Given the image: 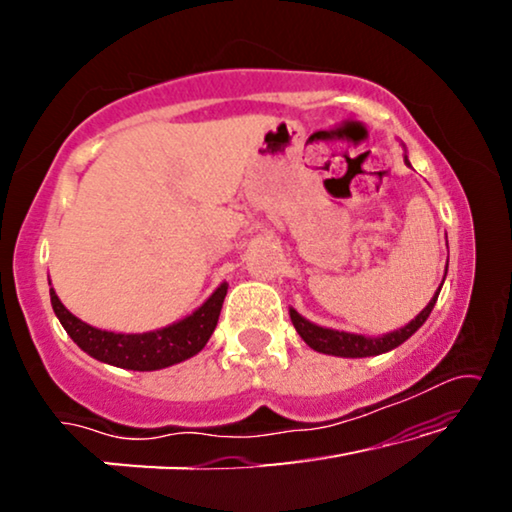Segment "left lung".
I'll use <instances>...</instances> for the list:
<instances>
[{
	"instance_id": "obj_1",
	"label": "left lung",
	"mask_w": 512,
	"mask_h": 512,
	"mask_svg": "<svg viewBox=\"0 0 512 512\" xmlns=\"http://www.w3.org/2000/svg\"><path fill=\"white\" fill-rule=\"evenodd\" d=\"M405 163H408V156H405ZM445 275H447V268H445ZM440 289H443V284L438 286V291L433 293L429 305H426L424 310L410 321V324H405L401 328H396V331L384 333V335H359V333H347V331H335V328L317 326L312 324L310 319H305L303 314H298L293 307H289V314H291L293 328H296L300 338H303L314 352L342 356V359H363V356H377V354L391 352V349L403 345L410 335H415L419 328L424 326V321L429 319L433 305H436L438 300Z\"/></svg>"
}]
</instances>
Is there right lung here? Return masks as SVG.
<instances>
[{
	"instance_id": "obj_1",
	"label": "right lung",
	"mask_w": 512,
	"mask_h": 512,
	"mask_svg": "<svg viewBox=\"0 0 512 512\" xmlns=\"http://www.w3.org/2000/svg\"><path fill=\"white\" fill-rule=\"evenodd\" d=\"M51 284V282H48ZM228 293V284L223 282L198 310L188 314V317L174 321L170 326L156 328V331L146 333H114L102 331L74 317L65 305L60 303L58 293L51 289V305L55 317L60 319L69 338L79 345L83 352L93 359L109 363V366L125 368V370H160L174 363L191 359L207 340L212 338L216 321H219L223 298Z\"/></svg>"
}]
</instances>
